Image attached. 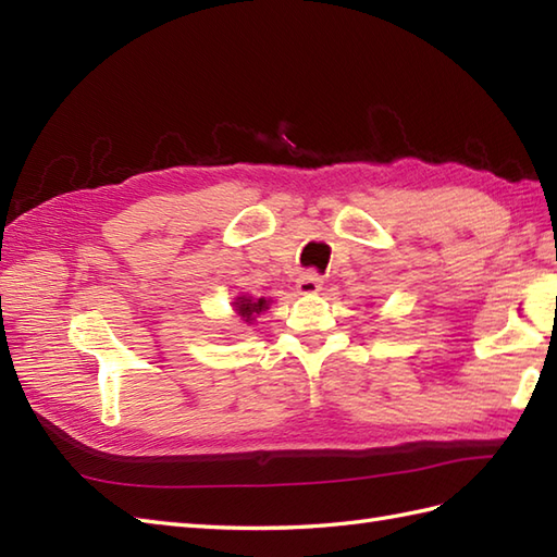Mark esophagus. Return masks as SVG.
I'll return each instance as SVG.
<instances>
[{"mask_svg": "<svg viewBox=\"0 0 557 557\" xmlns=\"http://www.w3.org/2000/svg\"><path fill=\"white\" fill-rule=\"evenodd\" d=\"M297 289L301 294H318L323 289V277L315 275V272H304V275L297 280Z\"/></svg>", "mask_w": 557, "mask_h": 557, "instance_id": "34e87169", "label": "esophagus"}]
</instances>
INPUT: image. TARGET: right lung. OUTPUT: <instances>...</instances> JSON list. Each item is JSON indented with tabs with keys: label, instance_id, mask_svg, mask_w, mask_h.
<instances>
[{
	"label": "right lung",
	"instance_id": "1",
	"mask_svg": "<svg viewBox=\"0 0 557 557\" xmlns=\"http://www.w3.org/2000/svg\"><path fill=\"white\" fill-rule=\"evenodd\" d=\"M268 309V301L265 299H251V297H239L234 301V311L236 315L242 318L244 323H251L256 321L258 313H263Z\"/></svg>",
	"mask_w": 557,
	"mask_h": 557
}]
</instances>
